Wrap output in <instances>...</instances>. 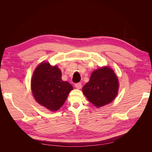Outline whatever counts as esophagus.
<instances>
[{"label": "esophagus", "mask_w": 152, "mask_h": 152, "mask_svg": "<svg viewBox=\"0 0 152 152\" xmlns=\"http://www.w3.org/2000/svg\"><path fill=\"white\" fill-rule=\"evenodd\" d=\"M75 87H76L77 89H81V87H82V84L80 83V82H79V83H77V84H75Z\"/></svg>", "instance_id": "34e87169"}]
</instances>
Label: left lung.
Segmentation results:
<instances>
[{
  "label": "left lung",
  "mask_w": 152,
  "mask_h": 152,
  "mask_svg": "<svg viewBox=\"0 0 152 152\" xmlns=\"http://www.w3.org/2000/svg\"><path fill=\"white\" fill-rule=\"evenodd\" d=\"M118 89V79L112 68H100L94 71L90 80L82 88L83 93L91 103L101 107L115 98Z\"/></svg>",
  "instance_id": "obj_1"
}]
</instances>
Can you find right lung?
I'll list each match as a JSON object with an SVG mask.
<instances>
[{"mask_svg": "<svg viewBox=\"0 0 152 152\" xmlns=\"http://www.w3.org/2000/svg\"><path fill=\"white\" fill-rule=\"evenodd\" d=\"M31 88L38 103L50 111H56L65 102L73 87L61 80V72L57 66L42 63L34 71Z\"/></svg>", "mask_w": 152, "mask_h": 152, "instance_id": "1", "label": "right lung"}]
</instances>
